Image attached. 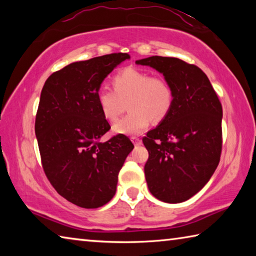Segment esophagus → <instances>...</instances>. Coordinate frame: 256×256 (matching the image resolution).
Masks as SVG:
<instances>
[{
	"mask_svg": "<svg viewBox=\"0 0 256 256\" xmlns=\"http://www.w3.org/2000/svg\"><path fill=\"white\" fill-rule=\"evenodd\" d=\"M132 142H133V144L136 146L142 144V141L140 140V138H132Z\"/></svg>",
	"mask_w": 256,
	"mask_h": 256,
	"instance_id": "esophagus-1",
	"label": "esophagus"
}]
</instances>
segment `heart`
Returning a JSON list of instances; mask_svg holds the SVG:
<instances>
[{"label":"heart","instance_id":"b5f03b06","mask_svg":"<svg viewBox=\"0 0 256 256\" xmlns=\"http://www.w3.org/2000/svg\"><path fill=\"white\" fill-rule=\"evenodd\" d=\"M114 90L102 86L97 92V104L104 118H118L120 100L128 99L130 114L112 125V132L126 136H140L146 131L151 120L159 122L170 112L174 100L170 84L162 76H151L150 73L126 68L112 79Z\"/></svg>","mask_w":256,"mask_h":256}]
</instances>
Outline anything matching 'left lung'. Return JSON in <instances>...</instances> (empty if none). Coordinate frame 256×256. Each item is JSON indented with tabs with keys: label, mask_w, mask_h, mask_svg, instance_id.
Returning a JSON list of instances; mask_svg holds the SVG:
<instances>
[{
	"label": "left lung",
	"mask_w": 256,
	"mask_h": 256,
	"mask_svg": "<svg viewBox=\"0 0 256 256\" xmlns=\"http://www.w3.org/2000/svg\"><path fill=\"white\" fill-rule=\"evenodd\" d=\"M162 73L174 94L168 115L144 138L150 193L166 203H180L201 190L214 175L222 154V107L200 68L176 58L138 60Z\"/></svg>",
	"instance_id": "left-lung-1"
}]
</instances>
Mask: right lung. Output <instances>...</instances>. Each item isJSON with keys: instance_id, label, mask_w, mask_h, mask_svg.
Returning a JSON list of instances; mask_svg holds the SVG:
<instances>
[{"instance_id": "obj_1", "label": "right lung", "mask_w": 256, "mask_h": 256, "mask_svg": "<svg viewBox=\"0 0 256 256\" xmlns=\"http://www.w3.org/2000/svg\"><path fill=\"white\" fill-rule=\"evenodd\" d=\"M125 60L128 54L114 53L68 64L50 76L40 94L34 133L42 168L60 196L86 209L112 200L134 148L120 134L100 141L110 125L99 110L97 92Z\"/></svg>"}]
</instances>
